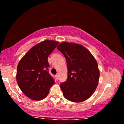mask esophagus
Returning <instances> with one entry per match:
<instances>
[{"label":"esophagus","instance_id":"obj_1","mask_svg":"<svg viewBox=\"0 0 124 124\" xmlns=\"http://www.w3.org/2000/svg\"><path fill=\"white\" fill-rule=\"evenodd\" d=\"M55 77H56V80H58V78H59V76H58V74H56Z\"/></svg>","mask_w":124,"mask_h":124}]
</instances>
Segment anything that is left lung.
Wrapping results in <instances>:
<instances>
[{"label":"left lung","mask_w":124,"mask_h":124,"mask_svg":"<svg viewBox=\"0 0 124 124\" xmlns=\"http://www.w3.org/2000/svg\"><path fill=\"white\" fill-rule=\"evenodd\" d=\"M57 49L66 58L68 78L60 84L67 100L81 102L87 100L97 87L100 70L95 58L83 45L63 42Z\"/></svg>","instance_id":"1"}]
</instances>
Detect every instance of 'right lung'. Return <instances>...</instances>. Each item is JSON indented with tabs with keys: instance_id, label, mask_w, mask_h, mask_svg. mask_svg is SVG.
Segmentation results:
<instances>
[{
	"instance_id": "1",
	"label": "right lung",
	"mask_w": 124,
	"mask_h": 124,
	"mask_svg": "<svg viewBox=\"0 0 124 124\" xmlns=\"http://www.w3.org/2000/svg\"><path fill=\"white\" fill-rule=\"evenodd\" d=\"M58 44L54 40H45L29 50L20 60L17 68L16 80L25 95L35 101L47 96L54 83L49 72L47 58Z\"/></svg>"
}]
</instances>
